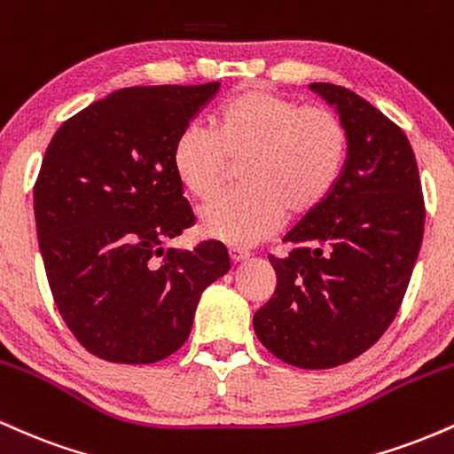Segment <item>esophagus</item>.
Instances as JSON below:
<instances>
[{"instance_id":"1","label":"esophagus","mask_w":454,"mask_h":454,"mask_svg":"<svg viewBox=\"0 0 454 454\" xmlns=\"http://www.w3.org/2000/svg\"><path fill=\"white\" fill-rule=\"evenodd\" d=\"M228 254H231L232 262H243V260H247L249 256H252V254H249L247 249H243V247H231V249H228Z\"/></svg>"}]
</instances>
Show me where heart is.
Listing matches in <instances>:
<instances>
[{
  "mask_svg": "<svg viewBox=\"0 0 454 454\" xmlns=\"http://www.w3.org/2000/svg\"><path fill=\"white\" fill-rule=\"evenodd\" d=\"M348 129L335 113L303 106L278 91L247 90L211 114L209 128L187 126L175 140L173 170L196 200L215 198L239 164L241 192L211 202L198 228L215 241L247 247L305 217L340 184Z\"/></svg>",
  "mask_w": 454,
  "mask_h": 454,
  "instance_id": "b5f03b06",
  "label": "heart"
}]
</instances>
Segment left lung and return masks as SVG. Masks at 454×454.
Masks as SVG:
<instances>
[{
    "mask_svg": "<svg viewBox=\"0 0 454 454\" xmlns=\"http://www.w3.org/2000/svg\"><path fill=\"white\" fill-rule=\"evenodd\" d=\"M348 129L346 168L331 196L269 256L278 286L254 314L269 352L301 369L350 363L397 316L419 258L425 200L403 129L346 87L311 82Z\"/></svg>",
    "mask_w": 454,
    "mask_h": 454,
    "instance_id": "1",
    "label": "left lung"
}]
</instances>
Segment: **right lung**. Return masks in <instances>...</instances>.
<instances>
[{
	"label": "right lung",
	"instance_id": "add662e5",
	"mask_svg": "<svg viewBox=\"0 0 454 454\" xmlns=\"http://www.w3.org/2000/svg\"><path fill=\"white\" fill-rule=\"evenodd\" d=\"M220 90L128 87L64 121L46 147L34 213L46 278L85 350L149 364L190 337L202 290L228 273L217 241L164 247L194 226L175 140Z\"/></svg>",
	"mask_w": 454,
	"mask_h": 454
}]
</instances>
